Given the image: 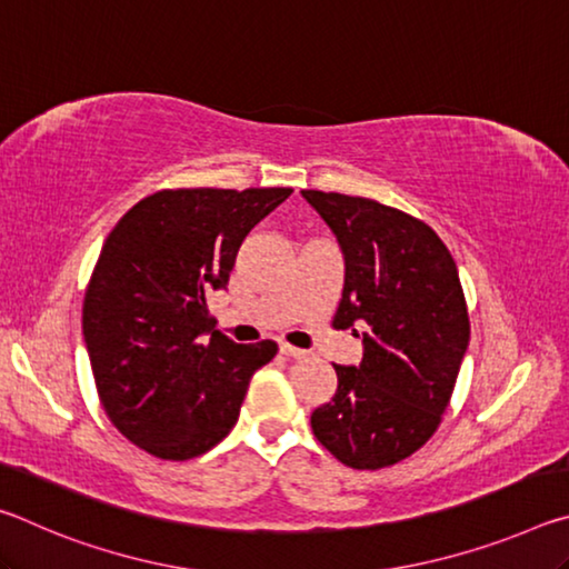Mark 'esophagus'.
Returning <instances> with one entry per match:
<instances>
[{
  "mask_svg": "<svg viewBox=\"0 0 569 569\" xmlns=\"http://www.w3.org/2000/svg\"><path fill=\"white\" fill-rule=\"evenodd\" d=\"M281 353L286 359H306L303 349H296V346H288V343H281Z\"/></svg>",
  "mask_w": 569,
  "mask_h": 569,
  "instance_id": "34e87169",
  "label": "esophagus"
}]
</instances>
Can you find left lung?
<instances>
[{
    "mask_svg": "<svg viewBox=\"0 0 569 569\" xmlns=\"http://www.w3.org/2000/svg\"><path fill=\"white\" fill-rule=\"evenodd\" d=\"M301 196L343 253L333 329L363 339L359 366L333 363L339 389L311 413V429L346 467H391L435 435L467 353L457 263L435 230L397 208L341 192Z\"/></svg>",
    "mask_w": 569,
    "mask_h": 569,
    "instance_id": "left-lung-1",
    "label": "left lung"
}]
</instances>
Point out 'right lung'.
I'll return each mask as SVG.
<instances>
[{"label":"right lung","instance_id":"right-lung-1","mask_svg":"<svg viewBox=\"0 0 569 569\" xmlns=\"http://www.w3.org/2000/svg\"><path fill=\"white\" fill-rule=\"evenodd\" d=\"M291 188H180L142 198L112 228L82 303L94 387L122 437L158 459L206 455L236 427L273 341L216 331L206 296Z\"/></svg>","mask_w":569,"mask_h":569}]
</instances>
